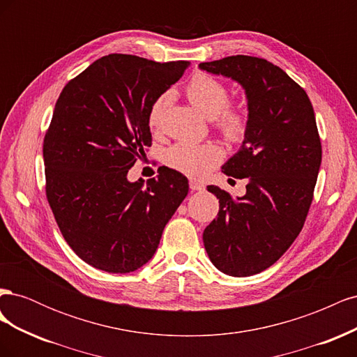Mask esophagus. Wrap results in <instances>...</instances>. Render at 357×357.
Returning <instances> with one entry per match:
<instances>
[{"instance_id":"esophagus-1","label":"esophagus","mask_w":357,"mask_h":357,"mask_svg":"<svg viewBox=\"0 0 357 357\" xmlns=\"http://www.w3.org/2000/svg\"><path fill=\"white\" fill-rule=\"evenodd\" d=\"M189 188H190V190H204L205 189V186L202 185V183H199L197 180H190L189 181Z\"/></svg>"}]
</instances>
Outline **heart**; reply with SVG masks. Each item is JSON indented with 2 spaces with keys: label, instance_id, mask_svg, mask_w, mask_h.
<instances>
[{
  "label": "heart",
  "instance_id": "b5f03b06",
  "mask_svg": "<svg viewBox=\"0 0 357 357\" xmlns=\"http://www.w3.org/2000/svg\"><path fill=\"white\" fill-rule=\"evenodd\" d=\"M186 96L190 104L205 117L215 119V126L229 142L243 138L247 126V117L243 107L228 102L229 92L218 79L205 73H195L186 84ZM168 104V95H160L149 110L147 122L156 129L162 112ZM222 149L214 143L178 142L165 153V162L183 174L201 178L222 160Z\"/></svg>",
  "mask_w": 357,
  "mask_h": 357
}]
</instances>
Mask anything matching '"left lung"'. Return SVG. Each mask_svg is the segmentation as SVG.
I'll use <instances>...</instances> for the list:
<instances>
[{"label":"left lung","instance_id":"1","mask_svg":"<svg viewBox=\"0 0 357 357\" xmlns=\"http://www.w3.org/2000/svg\"><path fill=\"white\" fill-rule=\"evenodd\" d=\"M199 68L238 82L247 96L244 142L222 167L247 178L245 195L207 188L219 214L202 240L219 271L248 277L275 264L305 223L321 164L316 116L305 91L266 59L236 55Z\"/></svg>","mask_w":357,"mask_h":357}]
</instances>
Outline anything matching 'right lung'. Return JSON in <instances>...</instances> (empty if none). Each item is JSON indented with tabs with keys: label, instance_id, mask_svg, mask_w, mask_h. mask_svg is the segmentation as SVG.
Segmentation results:
<instances>
[{
	"label": "right lung",
	"instance_id": "right-lung-1",
	"mask_svg": "<svg viewBox=\"0 0 357 357\" xmlns=\"http://www.w3.org/2000/svg\"><path fill=\"white\" fill-rule=\"evenodd\" d=\"M188 67L113 53L59 95L43 143L46 197L63 238L96 269L126 274L147 264L188 195V178L176 169L146 185L126 177L152 146L150 107Z\"/></svg>",
	"mask_w": 357,
	"mask_h": 357
}]
</instances>
